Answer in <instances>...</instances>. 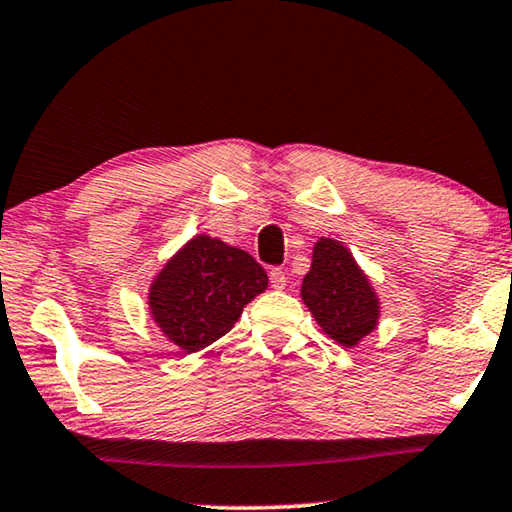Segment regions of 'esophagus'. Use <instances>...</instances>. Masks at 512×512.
Segmentation results:
<instances>
[{
  "label": "esophagus",
  "mask_w": 512,
  "mask_h": 512,
  "mask_svg": "<svg viewBox=\"0 0 512 512\" xmlns=\"http://www.w3.org/2000/svg\"><path fill=\"white\" fill-rule=\"evenodd\" d=\"M269 280H271V287L273 289H285V285H287V278H285V271L282 269H271V273H269Z\"/></svg>",
  "instance_id": "1"
}]
</instances>
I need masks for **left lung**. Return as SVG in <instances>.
<instances>
[{"label": "left lung", "instance_id": "8db88e82", "mask_svg": "<svg viewBox=\"0 0 512 512\" xmlns=\"http://www.w3.org/2000/svg\"><path fill=\"white\" fill-rule=\"evenodd\" d=\"M300 296L323 332L339 346L353 348L378 326L376 291L348 248L335 239L316 241Z\"/></svg>", "mask_w": 512, "mask_h": 512}]
</instances>
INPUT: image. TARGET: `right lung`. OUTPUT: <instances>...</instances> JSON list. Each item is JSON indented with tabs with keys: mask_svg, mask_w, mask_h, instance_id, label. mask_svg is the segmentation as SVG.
Returning <instances> with one entry per match:
<instances>
[{
	"mask_svg": "<svg viewBox=\"0 0 512 512\" xmlns=\"http://www.w3.org/2000/svg\"><path fill=\"white\" fill-rule=\"evenodd\" d=\"M266 285L269 275L246 250L198 234L154 278L148 303L170 342L196 353L230 332Z\"/></svg>",
	"mask_w": 512,
	"mask_h": 512,
	"instance_id": "obj_1",
	"label": "right lung"
}]
</instances>
